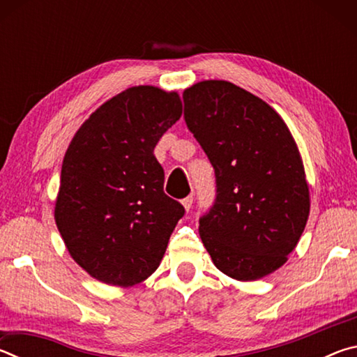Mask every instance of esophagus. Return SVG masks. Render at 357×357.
Here are the masks:
<instances>
[{"label": "esophagus", "instance_id": "1", "mask_svg": "<svg viewBox=\"0 0 357 357\" xmlns=\"http://www.w3.org/2000/svg\"><path fill=\"white\" fill-rule=\"evenodd\" d=\"M192 203H193V197H192V195L184 198V200H183V206L185 208V211H189V209L192 208Z\"/></svg>", "mask_w": 357, "mask_h": 357}]
</instances>
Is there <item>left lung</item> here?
Wrapping results in <instances>:
<instances>
[{
  "label": "left lung",
  "instance_id": "8db88e82",
  "mask_svg": "<svg viewBox=\"0 0 357 357\" xmlns=\"http://www.w3.org/2000/svg\"><path fill=\"white\" fill-rule=\"evenodd\" d=\"M184 119L215 172V202L200 236L215 268L258 280L287 263L310 213L291 132L273 107L225 80L187 88Z\"/></svg>",
  "mask_w": 357,
  "mask_h": 357
}]
</instances>
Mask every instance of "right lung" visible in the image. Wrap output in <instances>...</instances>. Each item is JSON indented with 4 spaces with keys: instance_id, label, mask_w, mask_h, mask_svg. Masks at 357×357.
Wrapping results in <instances>:
<instances>
[{
    "instance_id": "1",
    "label": "right lung",
    "mask_w": 357,
    "mask_h": 357,
    "mask_svg": "<svg viewBox=\"0 0 357 357\" xmlns=\"http://www.w3.org/2000/svg\"><path fill=\"white\" fill-rule=\"evenodd\" d=\"M183 114L178 93L134 86L102 104L66 151L55 222L70 257L99 282L137 285L159 268L184 208L154 155Z\"/></svg>"
}]
</instances>
